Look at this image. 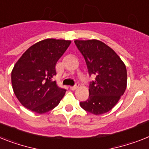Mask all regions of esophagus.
I'll return each mask as SVG.
<instances>
[{"mask_svg":"<svg viewBox=\"0 0 149 149\" xmlns=\"http://www.w3.org/2000/svg\"><path fill=\"white\" fill-rule=\"evenodd\" d=\"M78 86H79V83H78V82H77V83L75 84V85L70 87V89L72 90V91H74V90H76L77 88H78Z\"/></svg>","mask_w":149,"mask_h":149,"instance_id":"obj_1","label":"esophagus"}]
</instances>
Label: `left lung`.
Wrapping results in <instances>:
<instances>
[{
  "mask_svg": "<svg viewBox=\"0 0 149 149\" xmlns=\"http://www.w3.org/2000/svg\"><path fill=\"white\" fill-rule=\"evenodd\" d=\"M76 46L85 59L89 75V97L80 103L86 111L100 115L110 111L126 91L127 72L123 61L111 48L103 42L75 40Z\"/></svg>",
  "mask_w": 149,
  "mask_h": 149,
  "instance_id": "1",
  "label": "left lung"
}]
</instances>
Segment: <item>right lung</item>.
<instances>
[{"label":"right lung","instance_id":"add662e5","mask_svg":"<svg viewBox=\"0 0 149 149\" xmlns=\"http://www.w3.org/2000/svg\"><path fill=\"white\" fill-rule=\"evenodd\" d=\"M71 44L70 40L47 39L28 49L11 72L14 94L20 104L36 113H45L59 104L66 90L53 81L55 65Z\"/></svg>","mask_w":149,"mask_h":149}]
</instances>
